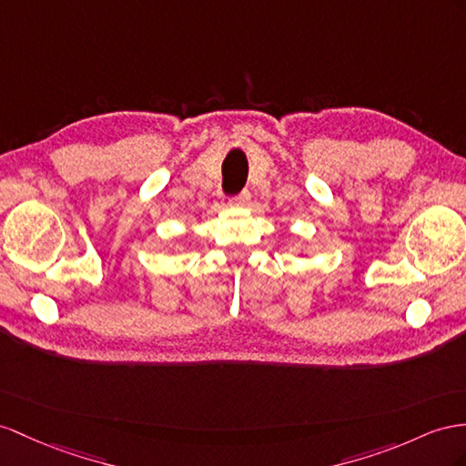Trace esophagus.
Returning <instances> with one entry per match:
<instances>
[{
    "label": "esophagus",
    "mask_w": 466,
    "mask_h": 466,
    "mask_svg": "<svg viewBox=\"0 0 466 466\" xmlns=\"http://www.w3.org/2000/svg\"><path fill=\"white\" fill-rule=\"evenodd\" d=\"M230 205L234 207H248L249 205V193L248 190H240V193L230 198Z\"/></svg>",
    "instance_id": "34e87169"
}]
</instances>
